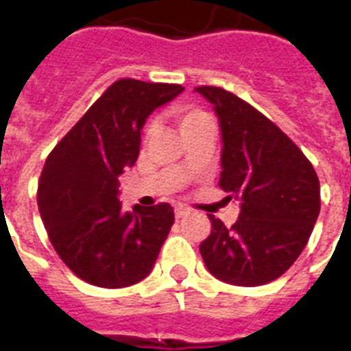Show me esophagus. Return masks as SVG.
<instances>
[{"mask_svg": "<svg viewBox=\"0 0 351 351\" xmlns=\"http://www.w3.org/2000/svg\"><path fill=\"white\" fill-rule=\"evenodd\" d=\"M186 215H189V209L184 208V206H176V208H175L176 219H182V217H186Z\"/></svg>", "mask_w": 351, "mask_h": 351, "instance_id": "esophagus-1", "label": "esophagus"}]
</instances>
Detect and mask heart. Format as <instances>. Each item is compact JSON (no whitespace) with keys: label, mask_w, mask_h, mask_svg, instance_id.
I'll return each instance as SVG.
<instances>
[{"label":"heart","mask_w":351,"mask_h":351,"mask_svg":"<svg viewBox=\"0 0 351 351\" xmlns=\"http://www.w3.org/2000/svg\"><path fill=\"white\" fill-rule=\"evenodd\" d=\"M173 114L178 120V125H180V131H186L189 127H195L198 123H202V121H208L209 117L202 109H198L195 106H187V104H178V106L173 107ZM154 129H156V123L154 121H149L147 127H145V131H143V138L149 140V138L153 136Z\"/></svg>","instance_id":"heart-1"}]
</instances>
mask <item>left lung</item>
<instances>
[{
    "mask_svg": "<svg viewBox=\"0 0 351 351\" xmlns=\"http://www.w3.org/2000/svg\"><path fill=\"white\" fill-rule=\"evenodd\" d=\"M222 129L219 186L240 202L231 228L209 215L211 233L200 244L206 267L234 286H262L291 267L310 240L321 211L319 176L304 153L247 101L230 90L200 85Z\"/></svg>",
    "mask_w": 351,
    "mask_h": 351,
    "instance_id": "left-lung-1",
    "label": "left lung"
}]
</instances>
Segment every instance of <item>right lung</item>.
Listing matches in <instances>:
<instances>
[{
    "label": "right lung",
    "mask_w": 351,
    "mask_h": 351,
    "mask_svg": "<svg viewBox=\"0 0 351 351\" xmlns=\"http://www.w3.org/2000/svg\"><path fill=\"white\" fill-rule=\"evenodd\" d=\"M182 90L178 84L118 80L47 156L38 209L52 247L85 282L125 288L153 269L175 213L165 202L125 213L118 176L136 162L149 114Z\"/></svg>",
    "instance_id": "1"
}]
</instances>
